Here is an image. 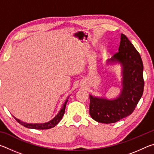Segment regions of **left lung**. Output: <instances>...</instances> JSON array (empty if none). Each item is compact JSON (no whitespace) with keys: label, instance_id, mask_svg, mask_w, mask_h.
I'll return each instance as SVG.
<instances>
[{"label":"left lung","instance_id":"8db88e82","mask_svg":"<svg viewBox=\"0 0 154 154\" xmlns=\"http://www.w3.org/2000/svg\"><path fill=\"white\" fill-rule=\"evenodd\" d=\"M118 52L106 64L119 63L122 66V89L118 97L108 99L90 95V114L95 121L111 124L129 116L143 95L144 80L141 57L132 43L121 34Z\"/></svg>","mask_w":154,"mask_h":154}]
</instances>
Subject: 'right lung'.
<instances>
[{
	"label": "right lung",
	"mask_w": 154,
	"mask_h": 154,
	"mask_svg": "<svg viewBox=\"0 0 154 154\" xmlns=\"http://www.w3.org/2000/svg\"><path fill=\"white\" fill-rule=\"evenodd\" d=\"M69 96L68 97L66 100H65L64 103L62 105V108L60 111L58 112V113L56 115V116L54 117V118L51 119V120L49 121L48 122H45V123H41V124H28V123H26L24 122H22L19 119H17L16 118H15L14 116V118L15 119L18 123L20 124L22 126H24L26 128H31V129H38V130H45V129H49L51 128H54V126H56L57 124H58L60 121L61 120L62 117H63L64 112H65V108H66V103L68 102V100H69Z\"/></svg>",
	"instance_id": "add662e5"
}]
</instances>
